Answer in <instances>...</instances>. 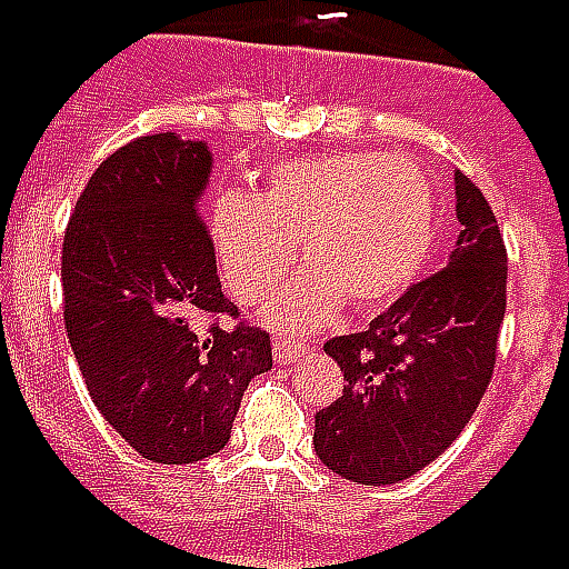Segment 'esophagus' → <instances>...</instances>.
<instances>
[{
	"label": "esophagus",
	"mask_w": 569,
	"mask_h": 569,
	"mask_svg": "<svg viewBox=\"0 0 569 569\" xmlns=\"http://www.w3.org/2000/svg\"><path fill=\"white\" fill-rule=\"evenodd\" d=\"M308 353V347L296 341V338H286V335H277L273 338V359L280 362V366H289V362H296Z\"/></svg>",
	"instance_id": "obj_1"
}]
</instances>
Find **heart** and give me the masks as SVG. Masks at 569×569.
Masks as SVG:
<instances>
[{"label":"heart","mask_w":569,"mask_h":569,"mask_svg":"<svg viewBox=\"0 0 569 569\" xmlns=\"http://www.w3.org/2000/svg\"><path fill=\"white\" fill-rule=\"evenodd\" d=\"M222 273L259 301L296 261H310L268 308L280 329L332 320L345 305L383 308L415 283L436 243V194L420 167L375 151H329L273 163L264 198L219 191L207 212Z\"/></svg>","instance_id":"heart-1"}]
</instances>
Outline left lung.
<instances>
[{
    "mask_svg": "<svg viewBox=\"0 0 569 569\" xmlns=\"http://www.w3.org/2000/svg\"><path fill=\"white\" fill-rule=\"evenodd\" d=\"M448 264L396 298L366 332L326 341L345 393L317 415L322 463L357 485L406 481L453 445L488 390L502 313L506 247L485 194L460 170Z\"/></svg>",
    "mask_w": 569,
    "mask_h": 569,
    "instance_id": "8db88e82",
    "label": "left lung"
}]
</instances>
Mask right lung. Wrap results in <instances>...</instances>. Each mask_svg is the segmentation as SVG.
Instances as JSON below:
<instances>
[{"mask_svg":"<svg viewBox=\"0 0 569 569\" xmlns=\"http://www.w3.org/2000/svg\"><path fill=\"white\" fill-rule=\"evenodd\" d=\"M207 142L151 133L109 154L63 237V320L97 411L151 463L222 451L271 335L237 322L200 216Z\"/></svg>","mask_w":569,"mask_h":569,"instance_id":"1","label":"right lung"}]
</instances>
